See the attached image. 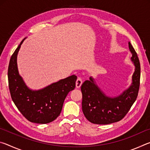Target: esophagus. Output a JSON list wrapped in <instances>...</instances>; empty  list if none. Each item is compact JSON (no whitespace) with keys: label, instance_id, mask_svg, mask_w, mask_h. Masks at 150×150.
<instances>
[{"label":"esophagus","instance_id":"34e87169","mask_svg":"<svg viewBox=\"0 0 150 150\" xmlns=\"http://www.w3.org/2000/svg\"><path fill=\"white\" fill-rule=\"evenodd\" d=\"M83 83V81L81 77H78L76 81V88H79Z\"/></svg>","mask_w":150,"mask_h":150}]
</instances>
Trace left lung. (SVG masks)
<instances>
[{"label":"left lung","instance_id":"obj_1","mask_svg":"<svg viewBox=\"0 0 150 150\" xmlns=\"http://www.w3.org/2000/svg\"><path fill=\"white\" fill-rule=\"evenodd\" d=\"M129 49L132 54L131 61L135 69L132 76L130 85L118 96H107L96 84L93 77L81 85L83 95L82 110L85 116L91 123L109 124L122 120L128 112L138 96L140 65L138 55L130 42Z\"/></svg>","mask_w":150,"mask_h":150}]
</instances>
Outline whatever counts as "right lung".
Listing matches in <instances>:
<instances>
[{
  "label": "right lung",
  "mask_w": 150,
  "mask_h": 150,
  "mask_svg": "<svg viewBox=\"0 0 150 150\" xmlns=\"http://www.w3.org/2000/svg\"><path fill=\"white\" fill-rule=\"evenodd\" d=\"M25 39L10 59L8 69L10 93L15 105L27 120L37 124L50 123L60 115L66 96L75 87L77 76H69L39 90L30 88L19 74L17 65V55Z\"/></svg>",
  "instance_id": "right-lung-1"
}]
</instances>
